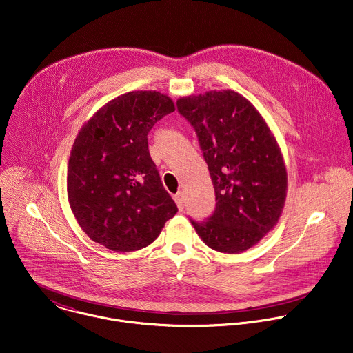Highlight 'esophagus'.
<instances>
[{
    "label": "esophagus",
    "mask_w": 353,
    "mask_h": 353,
    "mask_svg": "<svg viewBox=\"0 0 353 353\" xmlns=\"http://www.w3.org/2000/svg\"><path fill=\"white\" fill-rule=\"evenodd\" d=\"M174 201H176V203H177V206H179V209L183 210V209H184V203H185L184 194H183V192H177V194L174 195Z\"/></svg>",
    "instance_id": "34e87169"
}]
</instances>
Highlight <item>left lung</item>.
Returning a JSON list of instances; mask_svg holds the SVG:
<instances>
[{"mask_svg":"<svg viewBox=\"0 0 353 353\" xmlns=\"http://www.w3.org/2000/svg\"><path fill=\"white\" fill-rule=\"evenodd\" d=\"M194 126L216 192V210L192 221L210 249L236 254L276 225L288 194L279 144L257 108L235 90H210L177 100Z\"/></svg>","mask_w":353,"mask_h":353,"instance_id":"1","label":"left lung"}]
</instances>
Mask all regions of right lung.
Wrapping results in <instances>:
<instances>
[{
    "label": "right lung",
    "mask_w": 353,
    "mask_h": 353,
    "mask_svg": "<svg viewBox=\"0 0 353 353\" xmlns=\"http://www.w3.org/2000/svg\"><path fill=\"white\" fill-rule=\"evenodd\" d=\"M173 111L168 94L133 90L105 103L78 132L68 159L67 195L93 242L114 252L140 250L177 213L147 139Z\"/></svg>",
    "instance_id": "1"
}]
</instances>
